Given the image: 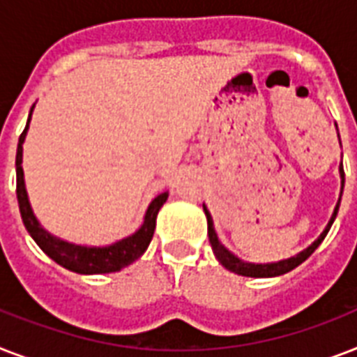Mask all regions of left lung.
I'll use <instances>...</instances> for the list:
<instances>
[{
	"instance_id": "left-lung-1",
	"label": "left lung",
	"mask_w": 357,
	"mask_h": 357,
	"mask_svg": "<svg viewBox=\"0 0 357 357\" xmlns=\"http://www.w3.org/2000/svg\"><path fill=\"white\" fill-rule=\"evenodd\" d=\"M339 174H341V195H343V187H344V170H343V165L339 167ZM339 204H341V196H339V202L335 209H333V215L330 218V222H328L326 229L322 231L321 237L317 238L315 243L310 244L307 248L302 250L300 254L293 255V257H289V259H283V261H278V263H248V261H243L238 259L237 255L231 254L226 246H224L217 237V231H215V226H213V218H211V213L207 211V207L204 206V211H206V217H207V235H209V243H211V248H213V254L217 255L218 263L222 266H226L228 271L235 272V274H241V276H248V278H272V276H282L285 272L293 271L296 268L298 265H302L307 257H310L317 248H319V244L324 241V237L328 235L330 228H332L333 220L337 217V211H339Z\"/></svg>"
}]
</instances>
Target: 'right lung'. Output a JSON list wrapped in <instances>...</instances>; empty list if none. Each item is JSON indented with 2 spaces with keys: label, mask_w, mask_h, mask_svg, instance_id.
Segmentation results:
<instances>
[{
  "label": "right lung",
  "mask_w": 357,
  "mask_h": 357,
  "mask_svg": "<svg viewBox=\"0 0 357 357\" xmlns=\"http://www.w3.org/2000/svg\"><path fill=\"white\" fill-rule=\"evenodd\" d=\"M31 113H33V107H31ZM31 113L24 133L20 135L18 150H16V196H18L20 213H22L25 229L29 231L31 237L35 238V243L40 246L44 254L50 255L61 266L72 272H77V274H107V272L122 271L123 266L131 265L148 248V244L153 237V229H155L157 213L162 207V204L167 202L168 192H162L151 200L144 215V222L133 235L109 244V246H81V244H72L53 237L36 220L35 213L31 209L29 198H27V190H25L24 168H22L24 148H22V144H24L25 133L29 128Z\"/></svg>",
  "instance_id": "1"
}]
</instances>
